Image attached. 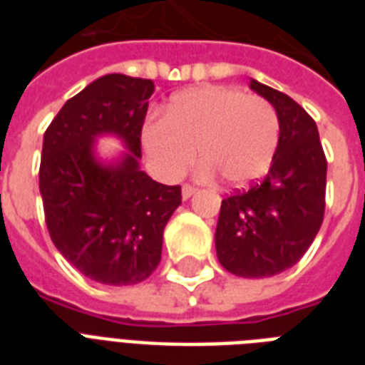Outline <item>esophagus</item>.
Here are the masks:
<instances>
[{
	"label": "esophagus",
	"instance_id": "esophagus-1",
	"mask_svg": "<svg viewBox=\"0 0 365 365\" xmlns=\"http://www.w3.org/2000/svg\"><path fill=\"white\" fill-rule=\"evenodd\" d=\"M195 193H197V187H195V185H189V183H185V185H183V187H182L183 200H187L189 197H193Z\"/></svg>",
	"mask_w": 365,
	"mask_h": 365
}]
</instances>
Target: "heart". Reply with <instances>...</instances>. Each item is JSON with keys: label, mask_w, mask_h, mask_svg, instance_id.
Wrapping results in <instances>:
<instances>
[{"label": "heart", "mask_w": 365, "mask_h": 365, "mask_svg": "<svg viewBox=\"0 0 365 365\" xmlns=\"http://www.w3.org/2000/svg\"><path fill=\"white\" fill-rule=\"evenodd\" d=\"M280 138L271 102L231 87L206 85L176 94L163 119L142 128L151 170L176 180L199 151L205 174L217 172L229 185H246L269 168Z\"/></svg>", "instance_id": "b5f03b06"}]
</instances>
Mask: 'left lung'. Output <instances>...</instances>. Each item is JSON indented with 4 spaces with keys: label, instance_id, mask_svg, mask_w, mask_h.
<instances>
[{
    "label": "left lung",
    "instance_id": "8db88e82",
    "mask_svg": "<svg viewBox=\"0 0 365 365\" xmlns=\"http://www.w3.org/2000/svg\"><path fill=\"white\" fill-rule=\"evenodd\" d=\"M250 88L277 110L280 138L267 176L222 200L216 254L237 277L267 278L294 267L320 231L328 163L317 123L295 100L255 79Z\"/></svg>",
    "mask_w": 365,
    "mask_h": 365
}]
</instances>
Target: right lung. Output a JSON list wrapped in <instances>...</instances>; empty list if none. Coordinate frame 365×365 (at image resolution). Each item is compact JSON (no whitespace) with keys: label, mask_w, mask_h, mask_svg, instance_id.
I'll use <instances>...</instances> for the list:
<instances>
[{"label":"right lung","mask_w":365,"mask_h":365,"mask_svg":"<svg viewBox=\"0 0 365 365\" xmlns=\"http://www.w3.org/2000/svg\"><path fill=\"white\" fill-rule=\"evenodd\" d=\"M155 85L110 73L62 106L43 136L39 191L48 235L77 271L106 286H132L157 269L163 231L182 187L140 170L142 126ZM121 137L126 154L100 163L93 140Z\"/></svg>","instance_id":"obj_1"}]
</instances>
